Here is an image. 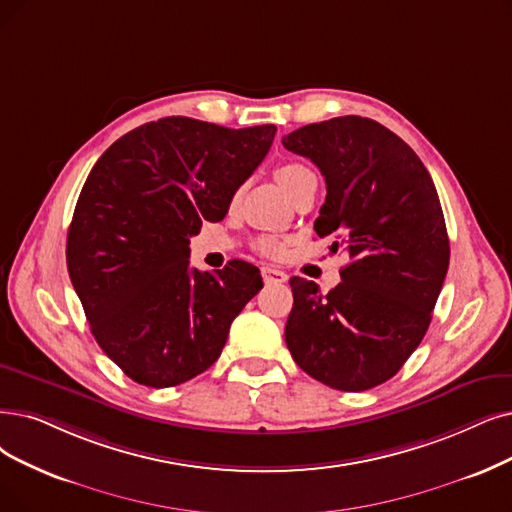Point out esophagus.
Wrapping results in <instances>:
<instances>
[{
  "instance_id": "1",
  "label": "esophagus",
  "mask_w": 512,
  "mask_h": 512,
  "mask_svg": "<svg viewBox=\"0 0 512 512\" xmlns=\"http://www.w3.org/2000/svg\"><path fill=\"white\" fill-rule=\"evenodd\" d=\"M262 277L267 283H285V281H288V275H285L279 269H275V267H262Z\"/></svg>"
}]
</instances>
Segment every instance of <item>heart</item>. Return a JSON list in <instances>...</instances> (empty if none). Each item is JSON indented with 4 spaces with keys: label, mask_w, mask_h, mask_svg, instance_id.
Here are the masks:
<instances>
[{
    "label": "heart",
    "mask_w": 512,
    "mask_h": 512,
    "mask_svg": "<svg viewBox=\"0 0 512 512\" xmlns=\"http://www.w3.org/2000/svg\"><path fill=\"white\" fill-rule=\"evenodd\" d=\"M309 174H313V172H311L309 168H306V166H302V163H296V161L281 163V166L275 170V176H277V180H279V185L283 187V191L288 193V195L296 189L298 182H300L304 176H309ZM258 250H260L262 254H267V256H279L283 248H281V243L275 241V239H260V241H258Z\"/></svg>",
    "instance_id": "b5f03b06"
}]
</instances>
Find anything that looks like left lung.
<instances>
[{
  "label": "left lung",
  "instance_id": "obj_1",
  "mask_svg": "<svg viewBox=\"0 0 512 512\" xmlns=\"http://www.w3.org/2000/svg\"><path fill=\"white\" fill-rule=\"evenodd\" d=\"M281 142L321 170L327 195L315 231L351 258L327 294L290 279L285 344L315 380L367 391L401 370L433 319L449 267L437 189L410 145L374 119L334 117Z\"/></svg>",
  "mask_w": 512,
  "mask_h": 512
}]
</instances>
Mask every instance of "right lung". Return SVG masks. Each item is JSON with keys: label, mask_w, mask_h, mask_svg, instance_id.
I'll use <instances>...</instances> for the list:
<instances>
[{"label": "right lung", "mask_w": 512, "mask_h": 512, "mask_svg": "<svg viewBox=\"0 0 512 512\" xmlns=\"http://www.w3.org/2000/svg\"><path fill=\"white\" fill-rule=\"evenodd\" d=\"M273 124L163 117L115 140L79 193L67 269L90 330L128 378L168 388L206 372L262 288L250 262L201 273L189 237L218 222L269 153Z\"/></svg>", "instance_id": "1"}]
</instances>
